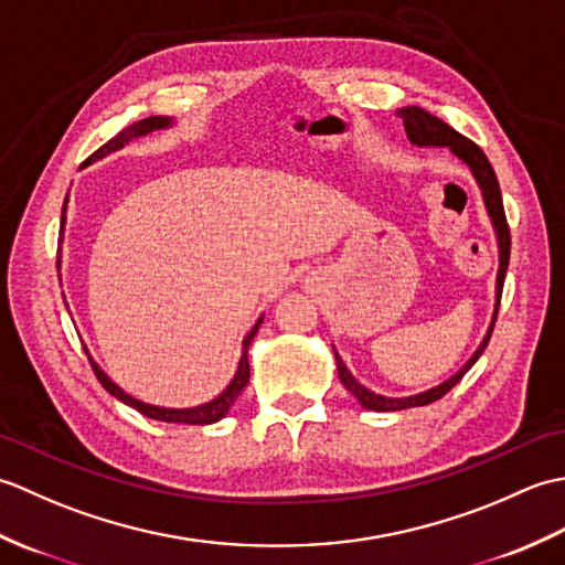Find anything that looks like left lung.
I'll return each mask as SVG.
<instances>
[{"label": "left lung", "mask_w": 565, "mask_h": 565, "mask_svg": "<svg viewBox=\"0 0 565 565\" xmlns=\"http://www.w3.org/2000/svg\"><path fill=\"white\" fill-rule=\"evenodd\" d=\"M398 116L403 118L407 140H411L413 146H419V148H449L456 154V158H459L463 164H468V170H471L478 186H481V194H483V201H486L490 223H493V227H495L498 249H500V267H498V281H495V313H493V320H490V328L486 332L483 342L478 344V350L473 352V356L468 359V362L459 371H456L451 379L439 383V386L429 388L425 393H417V395H407V398H386V395H379L374 391H369L366 386H362V383H359L352 376V371L344 366L340 354L334 352V362H338V374H340V381L344 383V388L350 391L359 403H362V407H366V411H376V413L405 411V407L435 403V401L441 398V395H447L456 386V383H459L466 376V371L471 369L478 362V356L486 352V347L490 342V334H493L495 320H498V308H500V296H502V284H505V274H508V264H510V227H508V218H505V209H502V194H500L498 177H495L493 164L488 162L486 152L478 148L473 140H468L466 136L459 134V130H454L451 126L444 124L441 118L431 116L425 109H419V106H405V109H398ZM332 350H334V347H332Z\"/></svg>", "instance_id": "obj_1"}]
</instances>
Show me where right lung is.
I'll list each match as a JSON object with an SVG mask.
<instances>
[{
    "label": "right lung",
    "instance_id": "1",
    "mask_svg": "<svg viewBox=\"0 0 565 565\" xmlns=\"http://www.w3.org/2000/svg\"><path fill=\"white\" fill-rule=\"evenodd\" d=\"M172 126V118H167V116H150V118H142V121H136V124H130L128 128H124L121 134L118 136H114L109 142H106V146H102L97 152L92 154V158L84 162V164H89V162H94V160H102V158H106V154L109 152H116V150H121L126 142H130L134 138H140V136H148V134H152V130H162V128H170ZM67 199H65V203H63V215H60V239H57V245H63V231H65V221H67ZM57 269H60V247H57ZM262 320H264V316L255 322V328H252L249 332H247V338L243 340V354H239V364H237V371H235V376H233V381L227 383V388L221 393V395H215L213 401H209V403H203V405H196V407H160V405H148V403H142V401H138V398H134V395H128L126 391H121L116 386V383L104 374L102 371V366L94 362V359L89 356V352H87V356H89V364H92V369H94V374H97V379H99V383L102 386L109 391L114 398H118L121 403H126V405H130V407H136L138 413H142L146 417H150V419H160V423H177V425H213V423H218V419H223L225 415H227V411H231L233 407V403L237 401V395L245 391V386H247V381H249V362H247V350H249V344H252V338H255L257 334V330H259V326H262Z\"/></svg>",
    "mask_w": 565,
    "mask_h": 565
}]
</instances>
